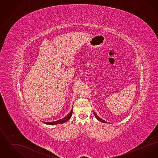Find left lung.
<instances>
[{
    "instance_id": "1",
    "label": "left lung",
    "mask_w": 158,
    "mask_h": 158,
    "mask_svg": "<svg viewBox=\"0 0 158 158\" xmlns=\"http://www.w3.org/2000/svg\"><path fill=\"white\" fill-rule=\"evenodd\" d=\"M94 114H95V117L97 118V119L99 121H101V122H102V123H106V121H105V120H102V118H99V117H98V115H97L95 114V113H94Z\"/></svg>"
}]
</instances>
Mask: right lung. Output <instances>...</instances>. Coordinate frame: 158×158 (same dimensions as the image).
I'll list each match as a JSON object with an SVG mask.
<instances>
[{"label":"right lung","mask_w":158,"mask_h":158,"mask_svg":"<svg viewBox=\"0 0 158 158\" xmlns=\"http://www.w3.org/2000/svg\"><path fill=\"white\" fill-rule=\"evenodd\" d=\"M72 110H71V111L68 114V115L64 117L63 118H61L59 120L56 121H53V122H44V123H45L46 124H48V125H54V124H62L64 123L66 121H68L71 117L72 114Z\"/></svg>","instance_id":"obj_1"}]
</instances>
